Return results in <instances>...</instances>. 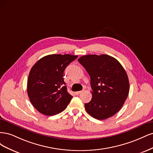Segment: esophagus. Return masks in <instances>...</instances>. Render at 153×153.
Instances as JSON below:
<instances>
[{"instance_id":"esophagus-1","label":"esophagus","mask_w":153,"mask_h":153,"mask_svg":"<svg viewBox=\"0 0 153 153\" xmlns=\"http://www.w3.org/2000/svg\"><path fill=\"white\" fill-rule=\"evenodd\" d=\"M82 91H77V92H75V94H76V95H78V94H80V93H82Z\"/></svg>"}]
</instances>
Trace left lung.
I'll return each mask as SVG.
<instances>
[{
  "label": "left lung",
  "mask_w": 153,
  "mask_h": 153,
  "mask_svg": "<svg viewBox=\"0 0 153 153\" xmlns=\"http://www.w3.org/2000/svg\"><path fill=\"white\" fill-rule=\"evenodd\" d=\"M91 77L92 99L85 103L92 117L103 120L122 108L129 91L127 73L116 59L108 55H87L78 59Z\"/></svg>",
  "instance_id": "1"
}]
</instances>
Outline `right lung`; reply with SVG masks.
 I'll return each instance as SVG.
<instances>
[{"instance_id": "right-lung-1", "label": "right lung", "mask_w": 153, "mask_h": 153, "mask_svg": "<svg viewBox=\"0 0 153 153\" xmlns=\"http://www.w3.org/2000/svg\"><path fill=\"white\" fill-rule=\"evenodd\" d=\"M77 57L69 54L48 55L32 66L27 80V94L38 112L53 115L67 107L73 96L67 91L63 73Z\"/></svg>"}]
</instances>
